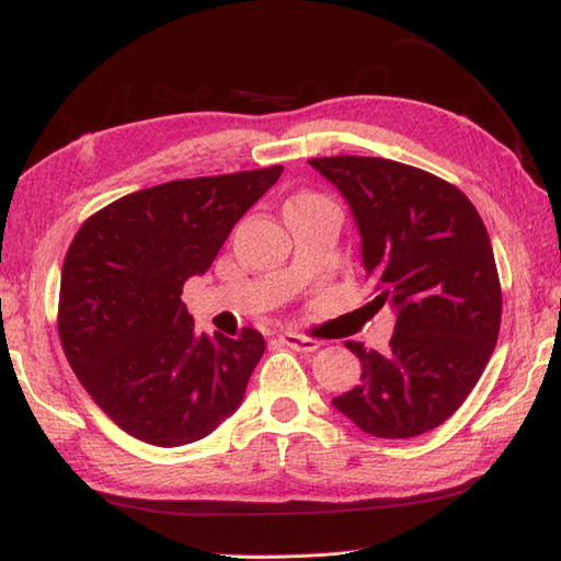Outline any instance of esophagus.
Returning a JSON list of instances; mask_svg holds the SVG:
<instances>
[{
    "mask_svg": "<svg viewBox=\"0 0 561 561\" xmlns=\"http://www.w3.org/2000/svg\"><path fill=\"white\" fill-rule=\"evenodd\" d=\"M279 342L284 344V347H289L294 352H316V350H320V344H323L313 337L296 335V332H284V335H279Z\"/></svg>",
    "mask_w": 561,
    "mask_h": 561,
    "instance_id": "obj_1",
    "label": "esophagus"
}]
</instances>
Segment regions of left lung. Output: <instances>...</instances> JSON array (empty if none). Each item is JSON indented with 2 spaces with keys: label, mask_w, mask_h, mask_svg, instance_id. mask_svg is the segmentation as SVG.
I'll list each match as a JSON object with an SVG mask.
<instances>
[{
  "label": "left lung",
  "mask_w": 561,
  "mask_h": 561,
  "mask_svg": "<svg viewBox=\"0 0 561 561\" xmlns=\"http://www.w3.org/2000/svg\"><path fill=\"white\" fill-rule=\"evenodd\" d=\"M335 185L362 233L371 304L396 308L390 352L347 342L362 383L332 404L362 432L412 438L456 412L478 383L502 325L490 236L456 185L374 157L308 161Z\"/></svg>",
  "instance_id": "left-lung-1"
}]
</instances>
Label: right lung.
I'll use <instances>...</instances> for the list:
<instances>
[{"label": "right lung", "mask_w": 561, "mask_h": 561, "mask_svg": "<svg viewBox=\"0 0 561 561\" xmlns=\"http://www.w3.org/2000/svg\"><path fill=\"white\" fill-rule=\"evenodd\" d=\"M282 165L153 185L81 224L59 282L57 330L71 371L111 420L175 448L211 434L243 402L265 340L205 335L181 301Z\"/></svg>", "instance_id": "right-lung-1"}]
</instances>
